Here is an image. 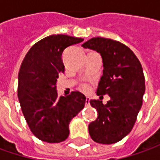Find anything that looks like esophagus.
Listing matches in <instances>:
<instances>
[{
	"instance_id": "34e87169",
	"label": "esophagus",
	"mask_w": 160,
	"mask_h": 160,
	"mask_svg": "<svg viewBox=\"0 0 160 160\" xmlns=\"http://www.w3.org/2000/svg\"><path fill=\"white\" fill-rule=\"evenodd\" d=\"M89 104H90V98L86 97V99H85V105H89Z\"/></svg>"
}]
</instances>
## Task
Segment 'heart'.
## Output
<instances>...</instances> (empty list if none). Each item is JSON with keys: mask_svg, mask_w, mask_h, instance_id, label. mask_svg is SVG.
<instances>
[{"mask_svg": "<svg viewBox=\"0 0 160 160\" xmlns=\"http://www.w3.org/2000/svg\"><path fill=\"white\" fill-rule=\"evenodd\" d=\"M80 89L83 92H90V90H91V86H90L89 83H83L80 86Z\"/></svg>", "mask_w": 160, "mask_h": 160, "instance_id": "b5f03b06", "label": "heart"}]
</instances>
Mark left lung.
<instances>
[{
    "label": "left lung",
    "mask_w": 160,
    "mask_h": 160,
    "mask_svg": "<svg viewBox=\"0 0 160 160\" xmlns=\"http://www.w3.org/2000/svg\"><path fill=\"white\" fill-rule=\"evenodd\" d=\"M82 46L101 53L104 68L97 94L101 100L104 94L110 97L105 105L100 100L90 101L98 111L97 119L88 126L90 135L98 143L118 142L131 132L142 105V65L132 50L118 41L94 37Z\"/></svg>",
    "instance_id": "1"
}]
</instances>
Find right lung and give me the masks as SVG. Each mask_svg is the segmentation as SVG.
<instances>
[{"mask_svg":"<svg viewBox=\"0 0 160 160\" xmlns=\"http://www.w3.org/2000/svg\"><path fill=\"white\" fill-rule=\"evenodd\" d=\"M83 39L53 34L34 43L22 61L18 72V97L28 126L41 141L58 143L68 137L71 119L84 107L85 96L72 92L58 96L56 82L63 73L62 53Z\"/></svg>","mask_w":160,"mask_h":160,"instance_id":"1","label":"right lung"}]
</instances>
